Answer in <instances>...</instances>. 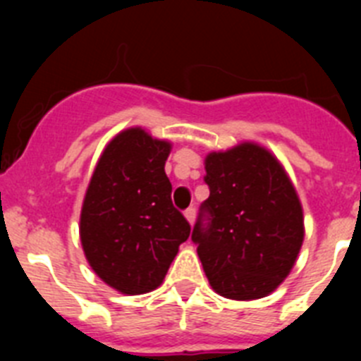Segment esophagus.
Listing matches in <instances>:
<instances>
[{
	"instance_id": "34e87169",
	"label": "esophagus",
	"mask_w": 361,
	"mask_h": 361,
	"mask_svg": "<svg viewBox=\"0 0 361 361\" xmlns=\"http://www.w3.org/2000/svg\"><path fill=\"white\" fill-rule=\"evenodd\" d=\"M184 216H186V220L190 224H193V222H195V208H188L186 212H184Z\"/></svg>"
}]
</instances>
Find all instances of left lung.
<instances>
[{"label": "left lung", "instance_id": "8db88e82", "mask_svg": "<svg viewBox=\"0 0 361 361\" xmlns=\"http://www.w3.org/2000/svg\"><path fill=\"white\" fill-rule=\"evenodd\" d=\"M209 197L191 240L219 295L257 300L289 275L304 242L302 204L276 157L255 142L206 157Z\"/></svg>", "mask_w": 361, "mask_h": 361}]
</instances>
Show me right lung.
I'll return each mask as SVG.
<instances>
[{"label":"right lung","mask_w":361,"mask_h":361,"mask_svg":"<svg viewBox=\"0 0 361 361\" xmlns=\"http://www.w3.org/2000/svg\"><path fill=\"white\" fill-rule=\"evenodd\" d=\"M171 145L142 128L116 135L99 157L81 209V244L99 279L123 295L157 289L190 237L171 202Z\"/></svg>","instance_id":"obj_1"}]
</instances>
